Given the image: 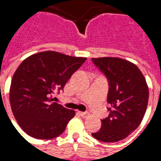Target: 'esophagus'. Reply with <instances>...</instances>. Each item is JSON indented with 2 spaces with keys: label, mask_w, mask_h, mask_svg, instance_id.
Masks as SVG:
<instances>
[{
  "label": "esophagus",
  "mask_w": 161,
  "mask_h": 161,
  "mask_svg": "<svg viewBox=\"0 0 161 161\" xmlns=\"http://www.w3.org/2000/svg\"><path fill=\"white\" fill-rule=\"evenodd\" d=\"M79 114L82 117H84V118H87L88 116L90 115V114L88 113V112H79Z\"/></svg>",
  "instance_id": "esophagus-1"
}]
</instances>
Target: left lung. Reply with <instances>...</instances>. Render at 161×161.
I'll use <instances>...</instances> for the list:
<instances>
[{
    "label": "left lung",
    "mask_w": 161,
    "mask_h": 161,
    "mask_svg": "<svg viewBox=\"0 0 161 161\" xmlns=\"http://www.w3.org/2000/svg\"><path fill=\"white\" fill-rule=\"evenodd\" d=\"M95 66L108 83L107 102L109 115L101 128L91 135L103 142H115L135 131L144 117L148 103V87L139 68L118 58H92Z\"/></svg>",
    "instance_id": "1"
}]
</instances>
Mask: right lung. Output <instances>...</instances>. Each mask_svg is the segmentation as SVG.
I'll use <instances>...</instances> for the list:
<instances>
[{
  "instance_id": "1",
  "label": "right lung",
  "mask_w": 161,
  "mask_h": 161,
  "mask_svg": "<svg viewBox=\"0 0 161 161\" xmlns=\"http://www.w3.org/2000/svg\"><path fill=\"white\" fill-rule=\"evenodd\" d=\"M86 59L48 51L33 54L19 64L9 96L13 114L23 131L40 140L55 138L64 131L75 111L53 103V95L63 91Z\"/></svg>"
}]
</instances>
